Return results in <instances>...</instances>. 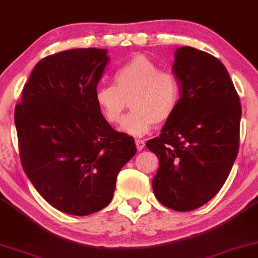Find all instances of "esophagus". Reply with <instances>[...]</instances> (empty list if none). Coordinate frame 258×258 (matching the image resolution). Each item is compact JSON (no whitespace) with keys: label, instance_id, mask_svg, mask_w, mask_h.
Masks as SVG:
<instances>
[{"label":"esophagus","instance_id":"1","mask_svg":"<svg viewBox=\"0 0 258 258\" xmlns=\"http://www.w3.org/2000/svg\"><path fill=\"white\" fill-rule=\"evenodd\" d=\"M136 146H137V150L142 151L144 149V146H145V142L140 139H136Z\"/></svg>","mask_w":258,"mask_h":258}]
</instances>
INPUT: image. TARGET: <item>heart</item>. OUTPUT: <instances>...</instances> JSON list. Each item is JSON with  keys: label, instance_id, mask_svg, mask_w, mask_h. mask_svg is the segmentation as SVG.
I'll return each mask as SVG.
<instances>
[{"label": "heart", "instance_id": "obj_1", "mask_svg": "<svg viewBox=\"0 0 258 258\" xmlns=\"http://www.w3.org/2000/svg\"><path fill=\"white\" fill-rule=\"evenodd\" d=\"M115 86L100 85L95 89V102L109 123H119L128 106L132 112L122 120V132L143 136L154 123L172 118L180 101V85L170 71H161L144 54H137L114 75Z\"/></svg>", "mask_w": 258, "mask_h": 258}]
</instances>
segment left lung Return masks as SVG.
I'll return each mask as SVG.
<instances>
[{
  "label": "left lung",
  "instance_id": "1",
  "mask_svg": "<svg viewBox=\"0 0 258 258\" xmlns=\"http://www.w3.org/2000/svg\"><path fill=\"white\" fill-rule=\"evenodd\" d=\"M174 56L179 106L146 147L159 158L154 196L185 212L208 203L224 185L238 153L242 106L217 57L192 47L178 48Z\"/></svg>",
  "mask_w": 258,
  "mask_h": 258
}]
</instances>
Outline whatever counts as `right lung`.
Listing matches in <instances>:
<instances>
[{
	"label": "right lung",
	"instance_id": "obj_1",
	"mask_svg": "<svg viewBox=\"0 0 258 258\" xmlns=\"http://www.w3.org/2000/svg\"><path fill=\"white\" fill-rule=\"evenodd\" d=\"M107 50L78 48L36 63L15 120L23 170L37 192L64 214L87 216L107 207L135 139L116 132L95 102Z\"/></svg>",
	"mask_w": 258,
	"mask_h": 258
}]
</instances>
